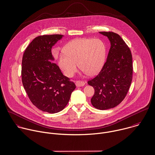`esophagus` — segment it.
I'll return each mask as SVG.
<instances>
[{
  "mask_svg": "<svg viewBox=\"0 0 155 155\" xmlns=\"http://www.w3.org/2000/svg\"><path fill=\"white\" fill-rule=\"evenodd\" d=\"M76 85L77 87H82L85 85V82L82 81H77L76 82Z\"/></svg>",
  "mask_w": 155,
  "mask_h": 155,
  "instance_id": "obj_1",
  "label": "esophagus"
}]
</instances>
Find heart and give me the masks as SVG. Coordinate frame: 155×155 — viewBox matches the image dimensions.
<instances>
[{"label": "heart", "mask_w": 155, "mask_h": 155, "mask_svg": "<svg viewBox=\"0 0 155 155\" xmlns=\"http://www.w3.org/2000/svg\"><path fill=\"white\" fill-rule=\"evenodd\" d=\"M64 54L58 59V65L64 74L71 77L77 71L78 64L89 75L97 74L101 69L106 54V47L100 39L79 38L70 42Z\"/></svg>", "instance_id": "obj_1"}]
</instances>
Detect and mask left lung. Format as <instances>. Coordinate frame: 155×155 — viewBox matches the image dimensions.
Masks as SVG:
<instances>
[{"mask_svg": "<svg viewBox=\"0 0 155 155\" xmlns=\"http://www.w3.org/2000/svg\"><path fill=\"white\" fill-rule=\"evenodd\" d=\"M106 36L110 48L99 73L88 81L94 88L91 99L101 110L113 108L121 103L130 87L133 75L132 53L121 37L113 32H99Z\"/></svg>", "mask_w": 155, "mask_h": 155, "instance_id": "obj_1", "label": "left lung"}]
</instances>
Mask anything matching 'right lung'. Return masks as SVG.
I'll return each mask as SVG.
<instances>
[{
    "mask_svg": "<svg viewBox=\"0 0 155 155\" xmlns=\"http://www.w3.org/2000/svg\"><path fill=\"white\" fill-rule=\"evenodd\" d=\"M62 37H37L26 48L22 58L21 80L29 99L38 109L51 114L66 106L76 88L74 83L53 62L52 46Z\"/></svg>",
    "mask_w": 155,
    "mask_h": 155,
    "instance_id": "right-lung-1",
    "label": "right lung"
}]
</instances>
